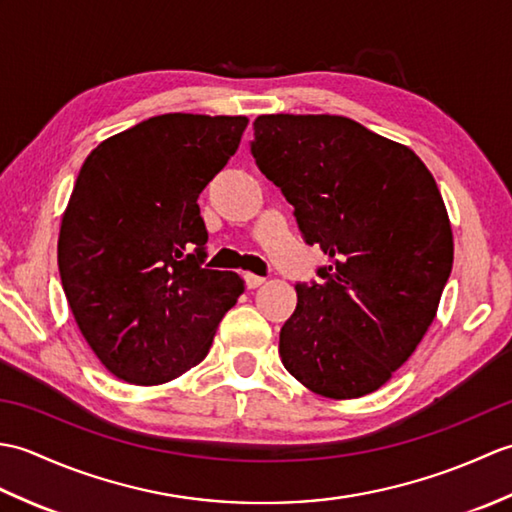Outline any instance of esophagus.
Instances as JSON below:
<instances>
[{
    "instance_id": "esophagus-1",
    "label": "esophagus",
    "mask_w": 512,
    "mask_h": 512,
    "mask_svg": "<svg viewBox=\"0 0 512 512\" xmlns=\"http://www.w3.org/2000/svg\"><path fill=\"white\" fill-rule=\"evenodd\" d=\"M264 277H257V275H244V284H246V288H259L264 284Z\"/></svg>"
}]
</instances>
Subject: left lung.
Wrapping results in <instances>:
<instances>
[{
    "mask_svg": "<svg viewBox=\"0 0 512 512\" xmlns=\"http://www.w3.org/2000/svg\"><path fill=\"white\" fill-rule=\"evenodd\" d=\"M250 151L332 262L297 284L279 356L325 398L372 394L436 319L453 266L447 206L405 145L330 114L257 116Z\"/></svg>",
    "mask_w": 512,
    "mask_h": 512,
    "instance_id": "left-lung-1",
    "label": "left lung"
}]
</instances>
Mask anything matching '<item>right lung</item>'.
<instances>
[{"mask_svg": "<svg viewBox=\"0 0 512 512\" xmlns=\"http://www.w3.org/2000/svg\"><path fill=\"white\" fill-rule=\"evenodd\" d=\"M246 125L162 114L83 162L59 231L61 284L92 352L125 383L162 385L198 365L244 292L237 273L202 268L198 198Z\"/></svg>", "mask_w": 512, "mask_h": 512, "instance_id": "obj_1", "label": "right lung"}]
</instances>
